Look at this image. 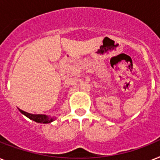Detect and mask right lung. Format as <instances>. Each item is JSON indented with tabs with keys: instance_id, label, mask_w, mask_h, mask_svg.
Returning <instances> with one entry per match:
<instances>
[{
	"instance_id": "add662e5",
	"label": "right lung",
	"mask_w": 160,
	"mask_h": 160,
	"mask_svg": "<svg viewBox=\"0 0 160 160\" xmlns=\"http://www.w3.org/2000/svg\"><path fill=\"white\" fill-rule=\"evenodd\" d=\"M21 114H24L25 116H26L27 118H29L31 120L33 121H36V123H41V124H49V123H51L53 122L56 117L53 116L51 117V115H46V114H30V113H27V112L24 111L22 109H20Z\"/></svg>"
}]
</instances>
